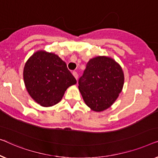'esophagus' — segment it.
I'll list each match as a JSON object with an SVG mask.
<instances>
[{
    "mask_svg": "<svg viewBox=\"0 0 158 158\" xmlns=\"http://www.w3.org/2000/svg\"><path fill=\"white\" fill-rule=\"evenodd\" d=\"M72 74H73V76H74V77H75V79H76L77 80L78 79V74H77V72H72Z\"/></svg>",
    "mask_w": 158,
    "mask_h": 158,
    "instance_id": "obj_1",
    "label": "esophagus"
}]
</instances>
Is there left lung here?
Returning <instances> with one entry per match:
<instances>
[{"instance_id": "left-lung-1", "label": "left lung", "mask_w": 158, "mask_h": 158, "mask_svg": "<svg viewBox=\"0 0 158 158\" xmlns=\"http://www.w3.org/2000/svg\"><path fill=\"white\" fill-rule=\"evenodd\" d=\"M124 79L123 71L114 59L97 56L86 64L79 79V89L91 110L102 112L117 99L123 89Z\"/></svg>"}]
</instances>
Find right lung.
<instances>
[{"label":"right lung","mask_w":158,"mask_h":158,"mask_svg":"<svg viewBox=\"0 0 158 158\" xmlns=\"http://www.w3.org/2000/svg\"><path fill=\"white\" fill-rule=\"evenodd\" d=\"M23 79L31 98L43 106H51L61 101L69 86L77 80L59 56L39 51L24 66Z\"/></svg>","instance_id":"obj_1"}]
</instances>
